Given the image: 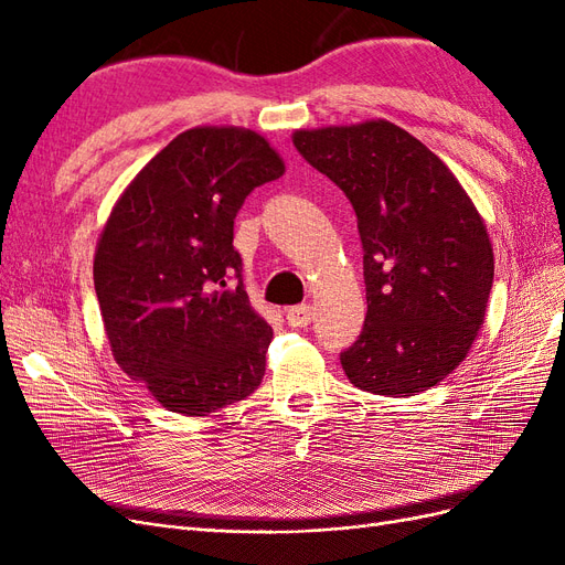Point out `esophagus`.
Masks as SVG:
<instances>
[{
  "instance_id": "esophagus-1",
  "label": "esophagus",
  "mask_w": 565,
  "mask_h": 565,
  "mask_svg": "<svg viewBox=\"0 0 565 565\" xmlns=\"http://www.w3.org/2000/svg\"><path fill=\"white\" fill-rule=\"evenodd\" d=\"M311 320H313L311 303H299V306H292V309H287V322L292 324V328H309Z\"/></svg>"
}]
</instances>
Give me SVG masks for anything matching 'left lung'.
Listing matches in <instances>:
<instances>
[{
    "mask_svg": "<svg viewBox=\"0 0 565 565\" xmlns=\"http://www.w3.org/2000/svg\"><path fill=\"white\" fill-rule=\"evenodd\" d=\"M292 141L358 216L367 313L339 355L349 382L388 398L436 386L486 320L494 256L483 216L448 164L388 119L297 129Z\"/></svg>",
    "mask_w": 565,
    "mask_h": 565,
    "instance_id": "8db88e82",
    "label": "left lung"
}]
</instances>
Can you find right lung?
<instances>
[{
    "label": "right lung",
    "instance_id": "right-lung-1",
    "mask_svg": "<svg viewBox=\"0 0 565 565\" xmlns=\"http://www.w3.org/2000/svg\"><path fill=\"white\" fill-rule=\"evenodd\" d=\"M285 162L245 127H193L131 179L98 235L94 285L115 363L169 413L204 417L262 384L270 324L241 282L233 218ZM235 275L238 287L224 290Z\"/></svg>",
    "mask_w": 565,
    "mask_h": 565
}]
</instances>
